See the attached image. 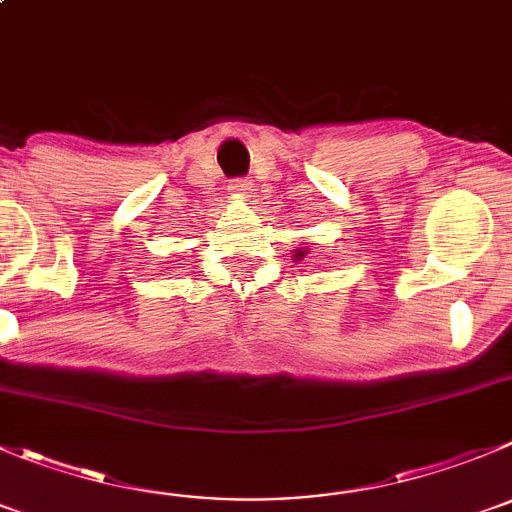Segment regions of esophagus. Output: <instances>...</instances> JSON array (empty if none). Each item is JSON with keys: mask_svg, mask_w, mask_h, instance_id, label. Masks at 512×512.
<instances>
[{"mask_svg": "<svg viewBox=\"0 0 512 512\" xmlns=\"http://www.w3.org/2000/svg\"><path fill=\"white\" fill-rule=\"evenodd\" d=\"M228 191H231L233 196H248V193L253 191V183L251 180H233L231 186H228Z\"/></svg>", "mask_w": 512, "mask_h": 512, "instance_id": "esophagus-1", "label": "esophagus"}]
</instances>
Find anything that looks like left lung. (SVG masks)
Instances as JSON below:
<instances>
[{
    "instance_id": "obj_1",
    "label": "left lung",
    "mask_w": 512,
    "mask_h": 512,
    "mask_svg": "<svg viewBox=\"0 0 512 512\" xmlns=\"http://www.w3.org/2000/svg\"><path fill=\"white\" fill-rule=\"evenodd\" d=\"M304 256H306V248H296V251H294V259L301 261V259H304Z\"/></svg>"
}]
</instances>
